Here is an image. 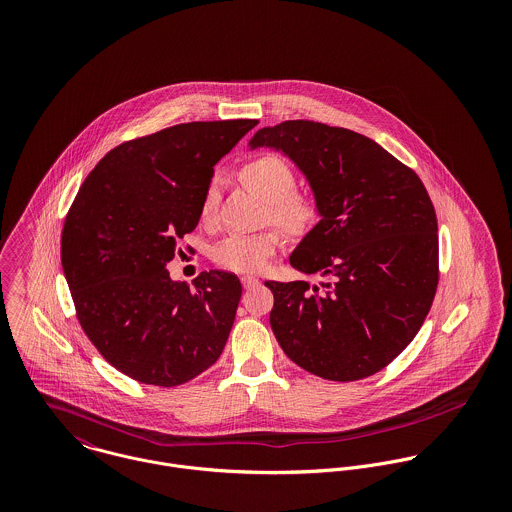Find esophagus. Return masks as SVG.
<instances>
[{
  "label": "esophagus",
  "instance_id": "1",
  "mask_svg": "<svg viewBox=\"0 0 512 512\" xmlns=\"http://www.w3.org/2000/svg\"><path fill=\"white\" fill-rule=\"evenodd\" d=\"M258 284H260V280H258V278H252V276H244V278H242V286H244L246 290L256 288Z\"/></svg>",
  "mask_w": 512,
  "mask_h": 512
}]
</instances>
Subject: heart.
I'll use <instances>...</instances> for the list:
<instances>
[{"label":"heart","instance_id":"obj_1","mask_svg":"<svg viewBox=\"0 0 512 512\" xmlns=\"http://www.w3.org/2000/svg\"><path fill=\"white\" fill-rule=\"evenodd\" d=\"M240 179L266 201L264 219L278 224L288 236L303 238L319 219L317 199L307 191L295 189V171L284 157L276 153L256 155L242 165ZM220 185L219 175L211 177L205 185L199 207L203 222H211L217 215ZM282 244L284 236L276 228H264L252 234H230L215 246L213 260L220 268L236 274H256L268 266Z\"/></svg>","mask_w":512,"mask_h":512}]
</instances>
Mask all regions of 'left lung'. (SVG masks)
Returning <instances> with one entry per match:
<instances>
[{"mask_svg": "<svg viewBox=\"0 0 512 512\" xmlns=\"http://www.w3.org/2000/svg\"><path fill=\"white\" fill-rule=\"evenodd\" d=\"M250 147L286 153L321 220L290 256L307 282H266L272 331L293 363L337 380L390 365L420 331L438 290V219L420 177L363 134L311 120L262 128Z\"/></svg>", "mask_w": 512, "mask_h": 512, "instance_id": "obj_1", "label": "left lung"}]
</instances>
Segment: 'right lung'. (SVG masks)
<instances>
[{"mask_svg":"<svg viewBox=\"0 0 512 512\" xmlns=\"http://www.w3.org/2000/svg\"><path fill=\"white\" fill-rule=\"evenodd\" d=\"M256 124L189 122L124 142L74 197L61 262L78 323L110 365L142 384L189 382L226 345L240 280L201 272L191 290L165 266L199 224L213 167Z\"/></svg>","mask_w":512,"mask_h":512,"instance_id":"1","label":"right lung"}]
</instances>
